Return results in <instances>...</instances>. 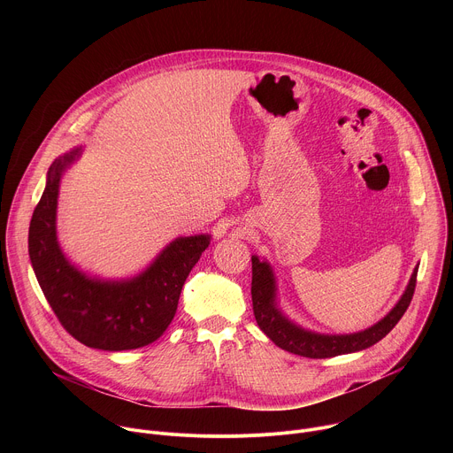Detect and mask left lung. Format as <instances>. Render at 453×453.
Segmentation results:
<instances>
[{"instance_id": "left-lung-1", "label": "left lung", "mask_w": 453, "mask_h": 453, "mask_svg": "<svg viewBox=\"0 0 453 453\" xmlns=\"http://www.w3.org/2000/svg\"><path fill=\"white\" fill-rule=\"evenodd\" d=\"M252 310L257 326L260 330L281 349L308 357V358H330L337 355H348L355 351H362L381 341L387 334H389L398 320L407 311L414 288H416V276L418 267L414 269L409 285L400 297V301L395 304V308L387 313L383 319H380L376 325L371 328H365L357 334H346V335H326V334H315L310 330L301 328L290 320L278 304V283L274 271L267 260H260L257 256H252Z\"/></svg>"}]
</instances>
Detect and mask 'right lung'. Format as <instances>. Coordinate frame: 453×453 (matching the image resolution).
Here are the masks:
<instances>
[{"mask_svg":"<svg viewBox=\"0 0 453 453\" xmlns=\"http://www.w3.org/2000/svg\"><path fill=\"white\" fill-rule=\"evenodd\" d=\"M82 147L55 159L34 210L28 254L53 313L79 342L104 351L136 349L157 341L175 315L182 285L210 245V234L179 236L134 278L102 280L75 267L57 240L60 179Z\"/></svg>","mask_w":453,"mask_h":453,"instance_id":"right-lung-1","label":"right lung"}]
</instances>
